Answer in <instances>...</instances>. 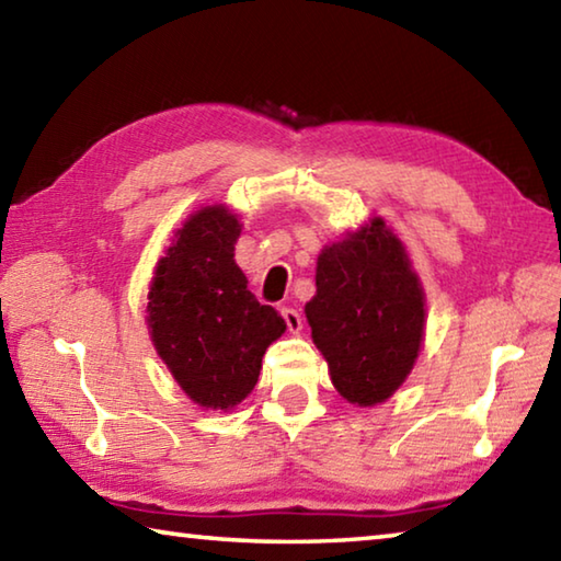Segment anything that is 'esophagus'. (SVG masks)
I'll return each mask as SVG.
<instances>
[{"mask_svg": "<svg viewBox=\"0 0 561 561\" xmlns=\"http://www.w3.org/2000/svg\"><path fill=\"white\" fill-rule=\"evenodd\" d=\"M282 317H284V321H287V329L291 331V334H299V331H301V314H299V311L291 309V307H284Z\"/></svg>", "mask_w": 561, "mask_h": 561, "instance_id": "obj_1", "label": "esophagus"}]
</instances>
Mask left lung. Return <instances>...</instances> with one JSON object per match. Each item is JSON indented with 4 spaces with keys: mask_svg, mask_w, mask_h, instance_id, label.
<instances>
[{
    "mask_svg": "<svg viewBox=\"0 0 561 561\" xmlns=\"http://www.w3.org/2000/svg\"><path fill=\"white\" fill-rule=\"evenodd\" d=\"M304 314L348 403L368 408L398 391L423 344L425 297L381 217L321 250L317 294Z\"/></svg>",
    "mask_w": 561,
    "mask_h": 561,
    "instance_id": "obj_1",
    "label": "left lung"
}]
</instances>
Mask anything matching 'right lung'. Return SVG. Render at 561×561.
I'll use <instances>...</instances> for the list:
<instances>
[{
    "label": "right lung",
    "mask_w": 561,
    "mask_h": 561,
    "mask_svg": "<svg viewBox=\"0 0 561 561\" xmlns=\"http://www.w3.org/2000/svg\"><path fill=\"white\" fill-rule=\"evenodd\" d=\"M242 225L225 205L190 215L160 257L148 291L158 356L197 405L227 411L260 378L262 356L287 324L247 289L234 262Z\"/></svg>",
    "instance_id": "add662e5"
}]
</instances>
